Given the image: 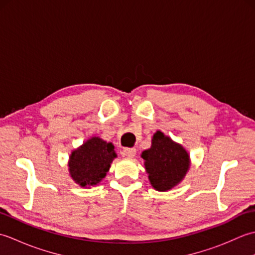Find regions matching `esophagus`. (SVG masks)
Instances as JSON below:
<instances>
[{"mask_svg": "<svg viewBox=\"0 0 255 255\" xmlns=\"http://www.w3.org/2000/svg\"><path fill=\"white\" fill-rule=\"evenodd\" d=\"M123 154L127 158H133L136 155V149L134 148H126L123 150Z\"/></svg>", "mask_w": 255, "mask_h": 255, "instance_id": "1", "label": "esophagus"}]
</instances>
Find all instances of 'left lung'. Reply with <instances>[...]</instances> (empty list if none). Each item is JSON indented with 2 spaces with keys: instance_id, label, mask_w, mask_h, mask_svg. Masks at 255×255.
Wrapping results in <instances>:
<instances>
[{
  "instance_id": "8db88e82",
  "label": "left lung",
  "mask_w": 255,
  "mask_h": 255,
  "mask_svg": "<svg viewBox=\"0 0 255 255\" xmlns=\"http://www.w3.org/2000/svg\"><path fill=\"white\" fill-rule=\"evenodd\" d=\"M144 169L155 191L167 192L177 186L191 166L187 150L158 130L151 139V147L142 151Z\"/></svg>"
}]
</instances>
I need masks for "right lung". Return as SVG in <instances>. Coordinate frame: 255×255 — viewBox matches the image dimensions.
<instances>
[{
    "mask_svg": "<svg viewBox=\"0 0 255 255\" xmlns=\"http://www.w3.org/2000/svg\"><path fill=\"white\" fill-rule=\"evenodd\" d=\"M115 147L100 137H91L69 156L68 170L74 183L84 188L96 186L110 171L117 158Z\"/></svg>",
    "mask_w": 255,
    "mask_h": 255,
    "instance_id": "obj_1",
    "label": "right lung"
}]
</instances>
